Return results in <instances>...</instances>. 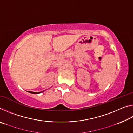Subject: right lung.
Listing matches in <instances>:
<instances>
[{
  "instance_id": "1",
  "label": "right lung",
  "mask_w": 133,
  "mask_h": 133,
  "mask_svg": "<svg viewBox=\"0 0 133 133\" xmlns=\"http://www.w3.org/2000/svg\"><path fill=\"white\" fill-rule=\"evenodd\" d=\"M44 91H40V92H33V91H28L29 92V93H32V94H39V93H42V92H44Z\"/></svg>"
}]
</instances>
